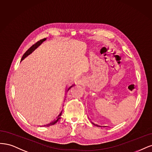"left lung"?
Listing matches in <instances>:
<instances>
[{
    "mask_svg": "<svg viewBox=\"0 0 152 152\" xmlns=\"http://www.w3.org/2000/svg\"><path fill=\"white\" fill-rule=\"evenodd\" d=\"M93 124H94V123H93ZM95 126H98V125H96V124H94ZM104 127H106V126H104Z\"/></svg>",
    "mask_w": 152,
    "mask_h": 152,
    "instance_id": "1",
    "label": "left lung"
}]
</instances>
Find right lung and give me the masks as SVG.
<instances>
[{
  "instance_id": "add662e5",
  "label": "right lung",
  "mask_w": 152,
  "mask_h": 152,
  "mask_svg": "<svg viewBox=\"0 0 152 152\" xmlns=\"http://www.w3.org/2000/svg\"><path fill=\"white\" fill-rule=\"evenodd\" d=\"M46 40V38H43V39H42V40H40V41H38V42H37L36 43H35L34 44V45H33L30 48H29V49L24 53V54L23 56V57H22V58H21V61H23L24 58H26L28 56H29L30 54V53H31L34 50H35L36 48L38 47V46H40L41 44L44 42V41H45ZM73 85H72V86H71L69 88H68L67 90V91H69V90L73 86ZM61 115H62V111L60 112V114H58V115L57 117V119H55V120H53L52 122H50V123H49V124H47V125H44L43 126H52V125H53V124H55L56 122L60 119V118H61Z\"/></svg>"
}]
</instances>
